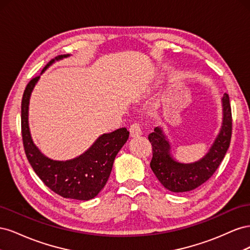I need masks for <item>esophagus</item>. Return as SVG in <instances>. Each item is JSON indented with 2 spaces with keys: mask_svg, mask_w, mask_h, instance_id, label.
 Segmentation results:
<instances>
[{
  "mask_svg": "<svg viewBox=\"0 0 250 250\" xmlns=\"http://www.w3.org/2000/svg\"><path fill=\"white\" fill-rule=\"evenodd\" d=\"M129 131H130V137L131 138H137L139 135L142 134V129H141V126L139 123L134 122L133 124L130 125L129 128Z\"/></svg>",
  "mask_w": 250,
  "mask_h": 250,
  "instance_id": "obj_1",
  "label": "esophagus"
}]
</instances>
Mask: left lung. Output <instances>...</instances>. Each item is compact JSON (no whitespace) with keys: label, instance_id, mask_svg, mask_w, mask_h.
Listing matches in <instances>:
<instances>
[{"label":"left lung","instance_id":"obj_1","mask_svg":"<svg viewBox=\"0 0 250 250\" xmlns=\"http://www.w3.org/2000/svg\"><path fill=\"white\" fill-rule=\"evenodd\" d=\"M222 106L223 121L220 132L208 152L198 162L181 164L174 160L170 152V144L162 128L155 127L154 131L148 135L153 154L150 167L167 190L175 193L195 190L208 180L218 169L229 147L231 139V108L229 97L226 93L222 97Z\"/></svg>","mask_w":250,"mask_h":250}]
</instances>
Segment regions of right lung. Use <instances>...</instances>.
Segmentation results:
<instances>
[{
    "label": "right lung",
    "instance_id": "1",
    "mask_svg": "<svg viewBox=\"0 0 250 250\" xmlns=\"http://www.w3.org/2000/svg\"><path fill=\"white\" fill-rule=\"evenodd\" d=\"M69 55H58L43 67L44 72L55 60ZM40 76L30 80L21 99V137L28 161L42 183L63 198L89 200L106 185L113 161L129 137L126 128H120L99 137L85 153L71 161H53L44 156L31 139L28 125L30 96Z\"/></svg>",
    "mask_w": 250,
    "mask_h": 250
}]
</instances>
